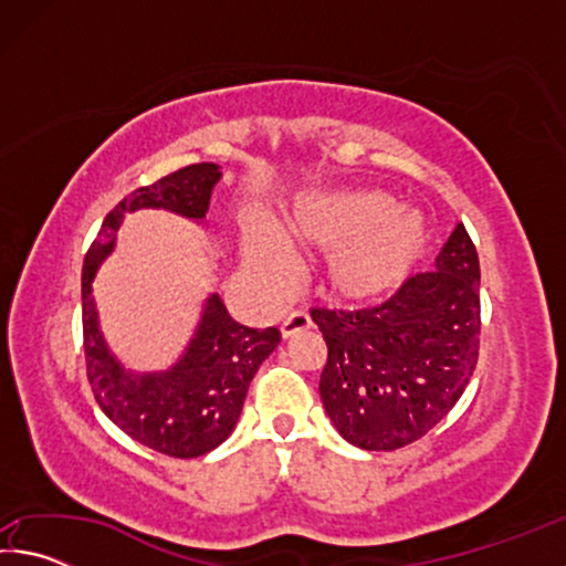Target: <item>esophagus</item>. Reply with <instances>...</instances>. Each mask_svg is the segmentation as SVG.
I'll use <instances>...</instances> for the list:
<instances>
[{"instance_id":"esophagus-1","label":"esophagus","mask_w":566,"mask_h":566,"mask_svg":"<svg viewBox=\"0 0 566 566\" xmlns=\"http://www.w3.org/2000/svg\"><path fill=\"white\" fill-rule=\"evenodd\" d=\"M310 327H312L310 314H306V312H292V314H286L284 322H282V337L290 339V337H294V334H300V332L310 329Z\"/></svg>"}]
</instances>
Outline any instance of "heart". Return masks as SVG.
<instances>
[{"mask_svg": "<svg viewBox=\"0 0 566 566\" xmlns=\"http://www.w3.org/2000/svg\"><path fill=\"white\" fill-rule=\"evenodd\" d=\"M286 244L334 249L324 282L332 296L369 304L407 280L427 244L424 219L397 209L395 197L377 189L342 191L304 202L282 227ZM244 256L264 284L280 286L290 276V256L264 232L244 237Z\"/></svg>", "mask_w": 566, "mask_h": 566, "instance_id": "heart-1", "label": "heart"}]
</instances>
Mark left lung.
Masks as SVG:
<instances>
[{"instance_id": "left-lung-1", "label": "left lung", "mask_w": 566, "mask_h": 566, "mask_svg": "<svg viewBox=\"0 0 566 566\" xmlns=\"http://www.w3.org/2000/svg\"><path fill=\"white\" fill-rule=\"evenodd\" d=\"M327 342L319 395L337 432L369 452L424 437L462 397L479 359V256L464 224L437 270L364 310L314 306Z\"/></svg>"}]
</instances>
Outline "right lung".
Listing matches in <instances>:
<instances>
[{"label": "right lung", "mask_w": 566, "mask_h": 566, "mask_svg": "<svg viewBox=\"0 0 566 566\" xmlns=\"http://www.w3.org/2000/svg\"><path fill=\"white\" fill-rule=\"evenodd\" d=\"M219 177L222 175L217 165L202 161L132 191L104 219L82 266L84 361L94 399L134 442L177 459L202 457L232 434L249 381L280 344L282 334L276 327L252 329L234 322L222 300L212 294L185 357L161 375L134 377L119 367L102 339L92 280L104 256L112 252L124 212L165 207L177 214L202 219Z\"/></svg>", "instance_id": "add662e5"}]
</instances>
